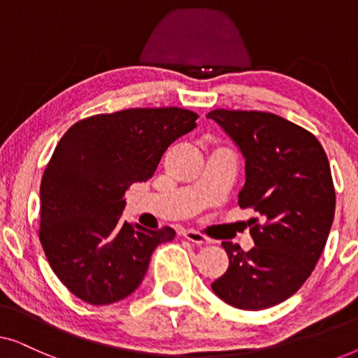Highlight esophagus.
Here are the masks:
<instances>
[{"instance_id":"esophagus-1","label":"esophagus","mask_w":358,"mask_h":358,"mask_svg":"<svg viewBox=\"0 0 358 358\" xmlns=\"http://www.w3.org/2000/svg\"><path fill=\"white\" fill-rule=\"evenodd\" d=\"M182 236L185 239H189L190 243H195L199 244V246H202V244H212L213 241L210 238L205 236V234L195 231V229H185V231L182 233Z\"/></svg>"}]
</instances>
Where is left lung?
<instances>
[{"label": "left lung", "instance_id": "obj_1", "mask_svg": "<svg viewBox=\"0 0 358 358\" xmlns=\"http://www.w3.org/2000/svg\"><path fill=\"white\" fill-rule=\"evenodd\" d=\"M207 117L246 159L239 207L264 222L254 218L251 251L222 244L229 266L212 290L239 310H266L300 290L326 246L336 210L329 161L315 135L280 115L217 109Z\"/></svg>", "mask_w": 358, "mask_h": 358}]
</instances>
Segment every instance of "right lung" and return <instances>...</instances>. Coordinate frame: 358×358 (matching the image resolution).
<instances>
[{
	"instance_id": "right-lung-1",
	"label": "right lung",
	"mask_w": 358,
	"mask_h": 358,
	"mask_svg": "<svg viewBox=\"0 0 358 358\" xmlns=\"http://www.w3.org/2000/svg\"><path fill=\"white\" fill-rule=\"evenodd\" d=\"M197 117L179 107L127 109L76 122L58 141L42 176L38 238L73 295L90 305L124 300L143 280L156 246L176 236L169 227L124 222V195L155 174Z\"/></svg>"
}]
</instances>
